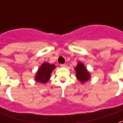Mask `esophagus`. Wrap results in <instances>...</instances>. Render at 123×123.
Instances as JSON below:
<instances>
[{"mask_svg":"<svg viewBox=\"0 0 123 123\" xmlns=\"http://www.w3.org/2000/svg\"><path fill=\"white\" fill-rule=\"evenodd\" d=\"M61 66L62 68H65L66 67V64H61Z\"/></svg>","mask_w":123,"mask_h":123,"instance_id":"esophagus-1","label":"esophagus"}]
</instances>
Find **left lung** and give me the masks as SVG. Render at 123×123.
Returning <instances> with one entry per match:
<instances>
[{
  "label": "left lung",
  "mask_w": 123,
  "mask_h": 123,
  "mask_svg": "<svg viewBox=\"0 0 123 123\" xmlns=\"http://www.w3.org/2000/svg\"><path fill=\"white\" fill-rule=\"evenodd\" d=\"M75 70L76 71L77 79L82 83L87 82L91 78L90 73L82 62H78L77 66L75 68Z\"/></svg>",
  "instance_id": "left-lung-1"
}]
</instances>
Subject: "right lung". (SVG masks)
I'll return each instance as SVG.
<instances>
[{"mask_svg": "<svg viewBox=\"0 0 123 123\" xmlns=\"http://www.w3.org/2000/svg\"><path fill=\"white\" fill-rule=\"evenodd\" d=\"M55 68L54 64H50L48 62H44L39 68L35 76V80L41 84H46L50 79V75L52 71Z\"/></svg>", "mask_w": 123, "mask_h": 123, "instance_id": "1", "label": "right lung"}]
</instances>
